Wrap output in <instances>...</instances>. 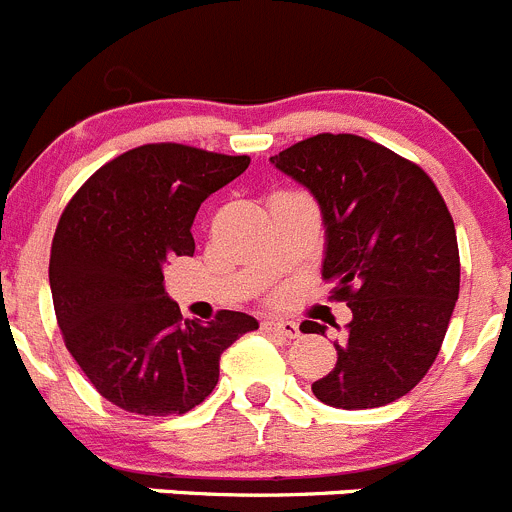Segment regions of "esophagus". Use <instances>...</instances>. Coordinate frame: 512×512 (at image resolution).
I'll use <instances>...</instances> for the list:
<instances>
[{"mask_svg":"<svg viewBox=\"0 0 512 512\" xmlns=\"http://www.w3.org/2000/svg\"><path fill=\"white\" fill-rule=\"evenodd\" d=\"M262 328L270 333H275V336H283V338H298L300 336V328L295 321H275V318H267L265 323H262Z\"/></svg>","mask_w":512,"mask_h":512,"instance_id":"1","label":"esophagus"}]
</instances>
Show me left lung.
Here are the masks:
<instances>
[{
  "label": "left lung",
  "instance_id": "1",
  "mask_svg": "<svg viewBox=\"0 0 512 512\" xmlns=\"http://www.w3.org/2000/svg\"><path fill=\"white\" fill-rule=\"evenodd\" d=\"M270 161L321 204L323 278L331 300L353 313L333 343L336 366L313 394L338 409L401 399L432 369L460 295V250L442 194L422 166L353 133H318Z\"/></svg>",
  "mask_w": 512,
  "mask_h": 512
}]
</instances>
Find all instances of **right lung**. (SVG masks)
<instances>
[{
    "instance_id": "1",
    "label": "right lung",
    "mask_w": 512,
    "mask_h": 512,
    "mask_svg": "<svg viewBox=\"0 0 512 512\" xmlns=\"http://www.w3.org/2000/svg\"><path fill=\"white\" fill-rule=\"evenodd\" d=\"M247 166L250 156L146 143L100 166L62 212L50 250L57 326L118 409L169 417L199 407L217 386L224 348L257 328L237 310L184 321L164 293V262L194 255L202 202Z\"/></svg>"
}]
</instances>
